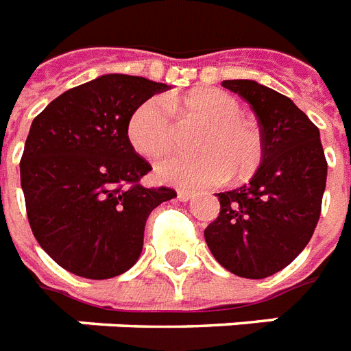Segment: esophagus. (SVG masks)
I'll return each mask as SVG.
<instances>
[{
	"label": "esophagus",
	"mask_w": 351,
	"mask_h": 351,
	"mask_svg": "<svg viewBox=\"0 0 351 351\" xmlns=\"http://www.w3.org/2000/svg\"><path fill=\"white\" fill-rule=\"evenodd\" d=\"M176 197H178V200H182V202H187V200H191L195 197L193 191H187V189H182V191H178L176 193Z\"/></svg>",
	"instance_id": "obj_1"
}]
</instances>
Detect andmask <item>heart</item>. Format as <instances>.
I'll return each mask as SVG.
<instances>
[{
	"instance_id": "b5f03b06",
	"label": "heart",
	"mask_w": 351,
	"mask_h": 351,
	"mask_svg": "<svg viewBox=\"0 0 351 351\" xmlns=\"http://www.w3.org/2000/svg\"><path fill=\"white\" fill-rule=\"evenodd\" d=\"M171 108H182L210 123L197 141L200 154H173L156 165V176L165 184L187 189L219 186L230 178L245 180L258 171L263 145L258 130L243 117L241 106L228 93L202 90L187 95L184 101L147 99L128 116L127 138L141 156L156 158L173 143L175 125Z\"/></svg>"
}]
</instances>
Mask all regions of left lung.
Returning <instances> with one entry per match:
<instances>
[{"label": "left lung", "mask_w": 351, "mask_h": 351, "mask_svg": "<svg viewBox=\"0 0 351 351\" xmlns=\"http://www.w3.org/2000/svg\"><path fill=\"white\" fill-rule=\"evenodd\" d=\"M259 123L263 158L248 184L217 193L219 217L204 237L213 258L241 278L285 269L317 228L328 162L320 132L289 97L256 80H223Z\"/></svg>", "instance_id": "left-lung-1"}]
</instances>
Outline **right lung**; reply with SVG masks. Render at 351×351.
Wrapping results in <instances>:
<instances>
[{
    "instance_id": "1",
    "label": "right lung",
    "mask_w": 351,
    "mask_h": 351,
    "mask_svg": "<svg viewBox=\"0 0 351 351\" xmlns=\"http://www.w3.org/2000/svg\"><path fill=\"white\" fill-rule=\"evenodd\" d=\"M171 86L106 73L75 86L33 119L20 162L29 224L55 263L77 276L108 280L140 258L151 211L171 187L138 182L152 169L127 138L136 106Z\"/></svg>"
}]
</instances>
